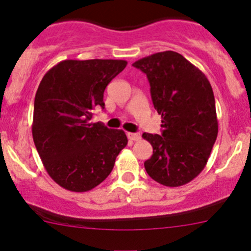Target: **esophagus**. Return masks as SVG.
Wrapping results in <instances>:
<instances>
[{
    "label": "esophagus",
    "instance_id": "obj_1",
    "mask_svg": "<svg viewBox=\"0 0 251 251\" xmlns=\"http://www.w3.org/2000/svg\"><path fill=\"white\" fill-rule=\"evenodd\" d=\"M127 137L132 141H138L141 138L140 133H133V132H127Z\"/></svg>",
    "mask_w": 251,
    "mask_h": 251
}]
</instances>
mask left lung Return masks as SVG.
Here are the masks:
<instances>
[{"label": "left lung", "mask_w": 251, "mask_h": 251, "mask_svg": "<svg viewBox=\"0 0 251 251\" xmlns=\"http://www.w3.org/2000/svg\"><path fill=\"white\" fill-rule=\"evenodd\" d=\"M147 75L154 108L161 115L160 135L144 132L153 147L147 174L166 187H179L204 170L219 132L215 97L201 70L174 50L133 63Z\"/></svg>", "instance_id": "1"}]
</instances>
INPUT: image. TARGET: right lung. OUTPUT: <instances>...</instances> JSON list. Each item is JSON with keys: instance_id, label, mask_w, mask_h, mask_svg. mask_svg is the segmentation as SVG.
Masks as SVG:
<instances>
[{"instance_id": "right-lung-1", "label": "right lung", "mask_w": 251, "mask_h": 251, "mask_svg": "<svg viewBox=\"0 0 251 251\" xmlns=\"http://www.w3.org/2000/svg\"><path fill=\"white\" fill-rule=\"evenodd\" d=\"M126 60H62L42 77L35 96L32 138L50 178L72 192H87L111 173L127 144L123 130L92 124L96 107L104 108L108 83Z\"/></svg>"}]
</instances>
